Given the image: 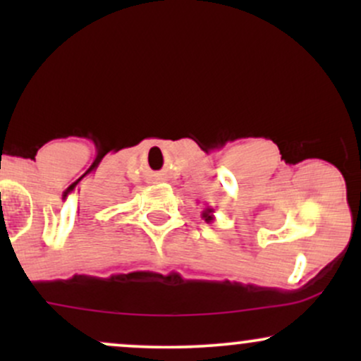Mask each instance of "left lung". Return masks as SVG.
<instances>
[{
  "mask_svg": "<svg viewBox=\"0 0 361 361\" xmlns=\"http://www.w3.org/2000/svg\"><path fill=\"white\" fill-rule=\"evenodd\" d=\"M214 212L215 210L212 209V207H205L204 212H202V219H205V222H214L215 217H214Z\"/></svg>",
  "mask_w": 361,
  "mask_h": 361,
  "instance_id": "8db88e82",
  "label": "left lung"
}]
</instances>
